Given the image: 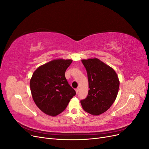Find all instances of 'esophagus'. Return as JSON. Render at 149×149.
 Returning <instances> with one entry per match:
<instances>
[{"label": "esophagus", "instance_id": "34e87169", "mask_svg": "<svg viewBox=\"0 0 149 149\" xmlns=\"http://www.w3.org/2000/svg\"><path fill=\"white\" fill-rule=\"evenodd\" d=\"M79 88H76V90H75V91H76V93H78V92H79Z\"/></svg>", "mask_w": 149, "mask_h": 149}]
</instances>
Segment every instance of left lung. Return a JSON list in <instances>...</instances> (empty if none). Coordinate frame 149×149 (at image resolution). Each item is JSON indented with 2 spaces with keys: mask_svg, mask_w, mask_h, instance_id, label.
I'll list each match as a JSON object with an SVG mask.
<instances>
[{
  "mask_svg": "<svg viewBox=\"0 0 149 149\" xmlns=\"http://www.w3.org/2000/svg\"><path fill=\"white\" fill-rule=\"evenodd\" d=\"M81 61L87 71L89 89L81 104L86 112L99 116L109 109L116 100L120 83L118 76L113 68L96 58Z\"/></svg>",
  "mask_w": 149,
  "mask_h": 149,
  "instance_id": "left-lung-1",
  "label": "left lung"
}]
</instances>
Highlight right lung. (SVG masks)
<instances>
[{"label":"right lung","instance_id":"1","mask_svg":"<svg viewBox=\"0 0 149 149\" xmlns=\"http://www.w3.org/2000/svg\"><path fill=\"white\" fill-rule=\"evenodd\" d=\"M72 61L55 59L40 66L33 72L30 81L31 96L45 114L56 116L61 113L76 94L65 75Z\"/></svg>","mask_w":149,"mask_h":149}]
</instances>
